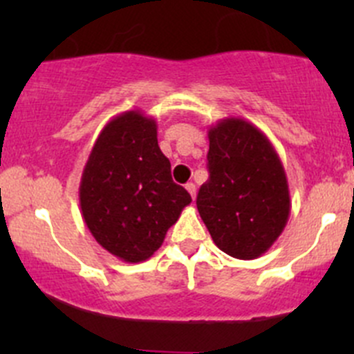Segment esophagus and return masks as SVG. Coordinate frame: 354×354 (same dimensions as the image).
Here are the masks:
<instances>
[{
    "mask_svg": "<svg viewBox=\"0 0 354 354\" xmlns=\"http://www.w3.org/2000/svg\"><path fill=\"white\" fill-rule=\"evenodd\" d=\"M187 190L192 195V198L195 200V197H197V187H195V183H187Z\"/></svg>",
    "mask_w": 354,
    "mask_h": 354,
    "instance_id": "obj_1",
    "label": "esophagus"
}]
</instances>
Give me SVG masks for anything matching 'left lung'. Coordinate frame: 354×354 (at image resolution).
<instances>
[{"label": "left lung", "mask_w": 354, "mask_h": 354, "mask_svg": "<svg viewBox=\"0 0 354 354\" xmlns=\"http://www.w3.org/2000/svg\"><path fill=\"white\" fill-rule=\"evenodd\" d=\"M209 180L197 209L214 243L227 255H263L286 227L288 178L263 131L243 118H224L209 130Z\"/></svg>", "instance_id": "obj_1"}]
</instances>
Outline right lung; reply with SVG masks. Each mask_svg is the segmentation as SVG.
<instances>
[{
  "instance_id": "1",
  "label": "right lung",
  "mask_w": 354,
  "mask_h": 354,
  "mask_svg": "<svg viewBox=\"0 0 354 354\" xmlns=\"http://www.w3.org/2000/svg\"><path fill=\"white\" fill-rule=\"evenodd\" d=\"M85 224L111 255L130 263L151 259L192 197L171 178L157 144V123L127 111L102 128L80 181Z\"/></svg>"
}]
</instances>
